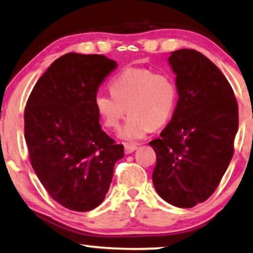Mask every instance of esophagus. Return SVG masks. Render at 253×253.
Here are the masks:
<instances>
[{"label":"esophagus","instance_id":"esophagus-1","mask_svg":"<svg viewBox=\"0 0 253 253\" xmlns=\"http://www.w3.org/2000/svg\"><path fill=\"white\" fill-rule=\"evenodd\" d=\"M124 148H125V154H130V153H133V151L135 150L137 147L135 146V144H132V143H125Z\"/></svg>","mask_w":253,"mask_h":253}]
</instances>
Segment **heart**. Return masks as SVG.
Returning <instances> with one entry per match:
<instances>
[{"label": "heart", "instance_id": "obj_1", "mask_svg": "<svg viewBox=\"0 0 253 253\" xmlns=\"http://www.w3.org/2000/svg\"><path fill=\"white\" fill-rule=\"evenodd\" d=\"M111 93L98 92L93 105L100 121L118 130L126 112L129 113L120 136L127 141L143 139L154 128L171 119L178 102L173 79L149 68L129 67L110 82Z\"/></svg>", "mask_w": 253, "mask_h": 253}]
</instances>
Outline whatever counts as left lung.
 I'll return each mask as SVG.
<instances>
[{
    "label": "left lung",
    "instance_id": "1",
    "mask_svg": "<svg viewBox=\"0 0 253 253\" xmlns=\"http://www.w3.org/2000/svg\"><path fill=\"white\" fill-rule=\"evenodd\" d=\"M169 62L179 98L168 126L149 144L156 153L155 190L167 203L191 208L206 201L234 155L238 105L221 70L195 49H178Z\"/></svg>",
    "mask_w": 253,
    "mask_h": 253
}]
</instances>
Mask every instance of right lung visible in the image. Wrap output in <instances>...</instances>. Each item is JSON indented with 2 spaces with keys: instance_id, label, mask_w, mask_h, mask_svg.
<instances>
[{
  "instance_id": "add662e5",
  "label": "right lung",
  "mask_w": 253,
  "mask_h": 253,
  "mask_svg": "<svg viewBox=\"0 0 253 253\" xmlns=\"http://www.w3.org/2000/svg\"><path fill=\"white\" fill-rule=\"evenodd\" d=\"M117 68L98 54L67 53L36 83L24 112L31 166L56 203L87 211L105 199L124 146L104 132L93 99Z\"/></svg>"
}]
</instances>
